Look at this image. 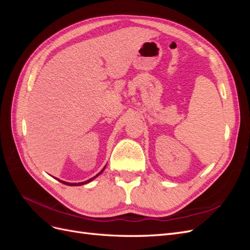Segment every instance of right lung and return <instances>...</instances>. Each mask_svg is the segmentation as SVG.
Wrapping results in <instances>:
<instances>
[{
	"label": "right lung",
	"mask_w": 250,
	"mask_h": 250,
	"mask_svg": "<svg viewBox=\"0 0 250 250\" xmlns=\"http://www.w3.org/2000/svg\"><path fill=\"white\" fill-rule=\"evenodd\" d=\"M105 169V167L103 168V170ZM103 170L101 171V172H99V173H98L97 174V175L95 176V177H93V178H90V179H88V180H86V181H84V183H78V184H70V183H65V181H62V180H60V181H62V184H64V185H66V186H82V185H84V184H87V183H89V181H92L94 178H96L98 175H100V174L103 172Z\"/></svg>",
	"instance_id": "right-lung-1"
}]
</instances>
